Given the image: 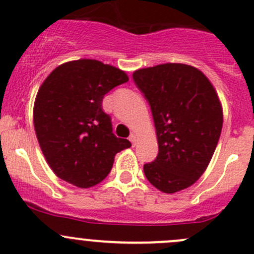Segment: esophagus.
<instances>
[{"label":"esophagus","instance_id":"1","mask_svg":"<svg viewBox=\"0 0 254 254\" xmlns=\"http://www.w3.org/2000/svg\"><path fill=\"white\" fill-rule=\"evenodd\" d=\"M129 140L133 145H135V142H137V134H135V133H132V134L129 135Z\"/></svg>","mask_w":254,"mask_h":254}]
</instances>
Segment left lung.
Here are the masks:
<instances>
[{"mask_svg":"<svg viewBox=\"0 0 254 254\" xmlns=\"http://www.w3.org/2000/svg\"><path fill=\"white\" fill-rule=\"evenodd\" d=\"M150 105L159 153L143 170L164 193L192 186L204 174L223 128V106L204 73L185 64H164L133 72Z\"/></svg>","mask_w":254,"mask_h":254,"instance_id":"1","label":"left lung"}]
</instances>
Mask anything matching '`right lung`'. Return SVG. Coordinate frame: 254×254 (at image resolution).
Masks as SVG:
<instances>
[{"label":"right lung","instance_id":"obj_1","mask_svg":"<svg viewBox=\"0 0 254 254\" xmlns=\"http://www.w3.org/2000/svg\"><path fill=\"white\" fill-rule=\"evenodd\" d=\"M128 82L124 70L96 60L60 64L39 88L33 120L36 138L57 177L79 188L103 181L115 155L130 146L112 133L103 99Z\"/></svg>","mask_w":254,"mask_h":254}]
</instances>
